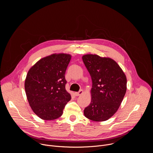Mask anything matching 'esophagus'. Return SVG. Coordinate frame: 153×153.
Masks as SVG:
<instances>
[{
	"instance_id": "34e87169",
	"label": "esophagus",
	"mask_w": 153,
	"mask_h": 153,
	"mask_svg": "<svg viewBox=\"0 0 153 153\" xmlns=\"http://www.w3.org/2000/svg\"><path fill=\"white\" fill-rule=\"evenodd\" d=\"M83 91L82 90H81L79 92H76L75 93V95L76 96H81L82 94H83Z\"/></svg>"
}]
</instances>
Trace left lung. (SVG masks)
I'll return each mask as SVG.
<instances>
[{"instance_id":"8db88e82","label":"left lung","mask_w":153,"mask_h":153,"mask_svg":"<svg viewBox=\"0 0 153 153\" xmlns=\"http://www.w3.org/2000/svg\"><path fill=\"white\" fill-rule=\"evenodd\" d=\"M83 62L91 79V101L84 110L93 121L108 120L118 110L126 91V77L117 63L110 57L85 54Z\"/></svg>"}]
</instances>
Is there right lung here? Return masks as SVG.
Here are the masks:
<instances>
[{"label": "right lung", "mask_w": 153, "mask_h": 153, "mask_svg": "<svg viewBox=\"0 0 153 153\" xmlns=\"http://www.w3.org/2000/svg\"><path fill=\"white\" fill-rule=\"evenodd\" d=\"M69 54H53L37 61L29 70L25 81L27 97L33 112L40 119L60 117L71 95L65 89V71Z\"/></svg>", "instance_id": "1"}]
</instances>
